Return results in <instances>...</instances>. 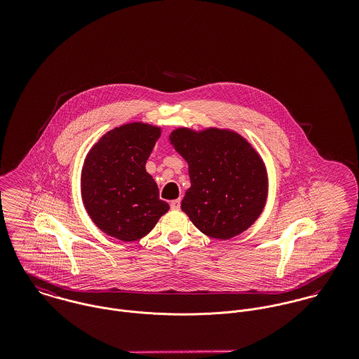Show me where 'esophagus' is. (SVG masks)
Here are the masks:
<instances>
[{"mask_svg": "<svg viewBox=\"0 0 359 359\" xmlns=\"http://www.w3.org/2000/svg\"><path fill=\"white\" fill-rule=\"evenodd\" d=\"M170 207H171V210H180V207H181V201H180V199L172 201V202L170 203Z\"/></svg>", "mask_w": 359, "mask_h": 359, "instance_id": "34e87169", "label": "esophagus"}]
</instances>
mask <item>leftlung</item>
Segmentation results:
<instances>
[{"instance_id":"1","label":"left lung","mask_w":359,"mask_h":359,"mask_svg":"<svg viewBox=\"0 0 359 359\" xmlns=\"http://www.w3.org/2000/svg\"><path fill=\"white\" fill-rule=\"evenodd\" d=\"M170 141L189 165L191 188L181 208L194 225L214 239H231L246 231L266 201L265 167L250 144L217 128H178Z\"/></svg>"}]
</instances>
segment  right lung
<instances>
[{"label": "right lung", "mask_w": 359, "mask_h": 359, "mask_svg": "<svg viewBox=\"0 0 359 359\" xmlns=\"http://www.w3.org/2000/svg\"><path fill=\"white\" fill-rule=\"evenodd\" d=\"M160 128L131 123L109 131L87 156L81 195L95 225L123 242L138 241L170 208L145 164Z\"/></svg>", "instance_id": "right-lung-1"}]
</instances>
